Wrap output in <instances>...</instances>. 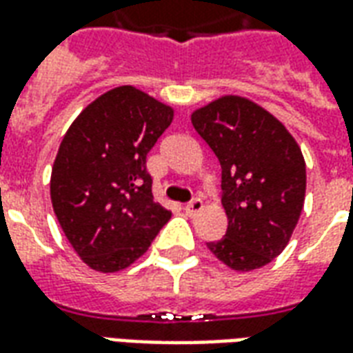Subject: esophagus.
I'll return each instance as SVG.
<instances>
[{
  "instance_id": "obj_1",
  "label": "esophagus",
  "mask_w": 353,
  "mask_h": 353,
  "mask_svg": "<svg viewBox=\"0 0 353 353\" xmlns=\"http://www.w3.org/2000/svg\"><path fill=\"white\" fill-rule=\"evenodd\" d=\"M204 208V202L200 199H192L189 204H185V212H187V215H194V214H199L200 210Z\"/></svg>"
}]
</instances>
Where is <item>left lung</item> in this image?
Listing matches in <instances>:
<instances>
[{"label":"left lung","mask_w":353,"mask_h":353,"mask_svg":"<svg viewBox=\"0 0 353 353\" xmlns=\"http://www.w3.org/2000/svg\"><path fill=\"white\" fill-rule=\"evenodd\" d=\"M191 123L221 164L225 238L208 250L225 265L250 272L288 245L301 217L306 164L288 128L255 101L221 96L192 111Z\"/></svg>","instance_id":"left-lung-1"}]
</instances>
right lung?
<instances>
[{"instance_id":"right-lung-1","label":"right lung","mask_w":353,"mask_h":353,"mask_svg":"<svg viewBox=\"0 0 353 353\" xmlns=\"http://www.w3.org/2000/svg\"><path fill=\"white\" fill-rule=\"evenodd\" d=\"M174 109L124 85L83 109L58 147L50 200L85 265L119 272L139 259L172 212L154 202L147 153Z\"/></svg>"}]
</instances>
